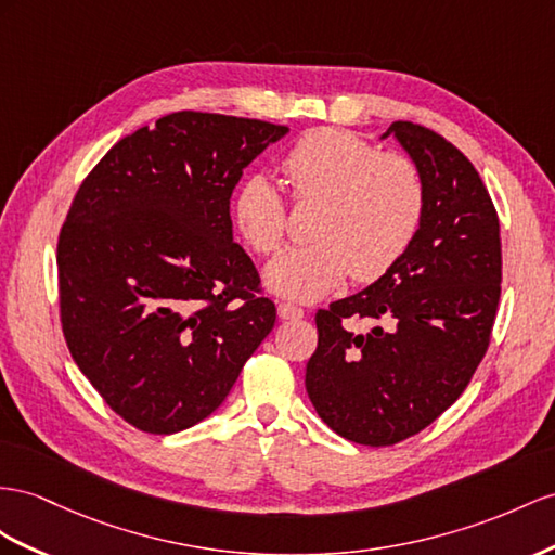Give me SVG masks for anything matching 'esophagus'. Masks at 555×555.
Returning a JSON list of instances; mask_svg holds the SVG:
<instances>
[{
    "label": "esophagus",
    "instance_id": "obj_1",
    "mask_svg": "<svg viewBox=\"0 0 555 555\" xmlns=\"http://www.w3.org/2000/svg\"><path fill=\"white\" fill-rule=\"evenodd\" d=\"M305 309L297 307L293 302H281L279 305V319H302Z\"/></svg>",
    "mask_w": 555,
    "mask_h": 555
}]
</instances>
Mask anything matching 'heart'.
<instances>
[{"label":"heart","mask_w":555,"mask_h":555,"mask_svg":"<svg viewBox=\"0 0 555 555\" xmlns=\"http://www.w3.org/2000/svg\"><path fill=\"white\" fill-rule=\"evenodd\" d=\"M279 168L295 204L321 202L311 241L283 253L267 269V283L295 300H314L349 274L371 283L385 276L413 244L424 212L417 164L401 152H377L371 140L339 129H314L297 138ZM232 220L260 255L281 248L288 202L269 178L236 184Z\"/></svg>","instance_id":"1"}]
</instances>
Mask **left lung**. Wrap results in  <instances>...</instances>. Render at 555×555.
<instances>
[{"instance_id":"left-lung-1","label":"left lung","mask_w":555,"mask_h":555,"mask_svg":"<svg viewBox=\"0 0 555 555\" xmlns=\"http://www.w3.org/2000/svg\"><path fill=\"white\" fill-rule=\"evenodd\" d=\"M424 182L420 230L365 291L317 311L311 405L335 434L387 448L460 399L486 357L502 293L500 218L478 170L443 135L393 121ZM375 322L365 334L353 322Z\"/></svg>"}]
</instances>
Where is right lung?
I'll list each match as a JSON object with an SVG mask.
<instances>
[{"mask_svg": "<svg viewBox=\"0 0 555 555\" xmlns=\"http://www.w3.org/2000/svg\"><path fill=\"white\" fill-rule=\"evenodd\" d=\"M286 126L182 109L121 138L59 234L61 325L103 401L147 434L208 417L276 307L232 238L244 168Z\"/></svg>", "mask_w": 555, "mask_h": 555, "instance_id": "right-lung-1", "label": "right lung"}]
</instances>
